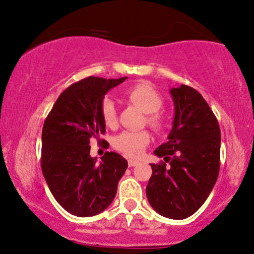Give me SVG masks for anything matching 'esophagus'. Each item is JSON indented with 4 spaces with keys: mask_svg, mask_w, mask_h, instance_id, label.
<instances>
[{
    "mask_svg": "<svg viewBox=\"0 0 254 254\" xmlns=\"http://www.w3.org/2000/svg\"><path fill=\"white\" fill-rule=\"evenodd\" d=\"M138 163H139V162L138 161H135V160H129V161H127V166H129V167H135Z\"/></svg>",
    "mask_w": 254,
    "mask_h": 254,
    "instance_id": "esophagus-1",
    "label": "esophagus"
}]
</instances>
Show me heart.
I'll list each match as a JSON object with an SVG mask.
<instances>
[{"label":"heart","instance_id":"b5f03b06","mask_svg":"<svg viewBox=\"0 0 254 254\" xmlns=\"http://www.w3.org/2000/svg\"><path fill=\"white\" fill-rule=\"evenodd\" d=\"M127 98L133 105L138 106L145 116V122L152 130L162 132L168 127V118L160 110L163 106V97L149 84H137L127 91ZM100 115L108 127H116L118 123L117 110L114 100L105 98L100 106ZM150 143L148 131H123L112 140V145L125 156L137 158L143 154Z\"/></svg>","mask_w":254,"mask_h":254}]
</instances>
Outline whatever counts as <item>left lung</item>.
<instances>
[{
  "mask_svg": "<svg viewBox=\"0 0 254 254\" xmlns=\"http://www.w3.org/2000/svg\"><path fill=\"white\" fill-rule=\"evenodd\" d=\"M170 94L175 105L173 129L168 142L155 150L164 162L151 164L146 197L161 215L182 220L202 206L214 187L221 133L215 115L195 88L181 85Z\"/></svg>",
  "mask_w": 254,
  "mask_h": 254,
  "instance_id": "obj_1",
  "label": "left lung"
}]
</instances>
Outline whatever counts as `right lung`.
Segmentation results:
<instances>
[{"label": "right lung", "mask_w": 254, "mask_h": 254, "mask_svg": "<svg viewBox=\"0 0 254 254\" xmlns=\"http://www.w3.org/2000/svg\"><path fill=\"white\" fill-rule=\"evenodd\" d=\"M125 79L88 77L74 82L45 119L42 174L58 203L73 215L86 218L108 208L127 168L117 152L106 151L99 163L90 156V139L105 133L100 115L104 96Z\"/></svg>", "instance_id": "right-lung-1"}]
</instances>
